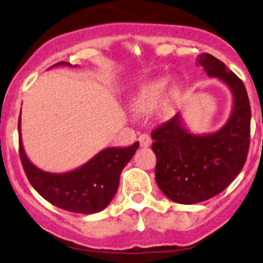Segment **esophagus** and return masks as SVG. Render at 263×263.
Returning a JSON list of instances; mask_svg holds the SVG:
<instances>
[{"label":"esophagus","instance_id":"obj_1","mask_svg":"<svg viewBox=\"0 0 263 263\" xmlns=\"http://www.w3.org/2000/svg\"><path fill=\"white\" fill-rule=\"evenodd\" d=\"M139 144H141L142 148H148L152 144V138L148 135L139 136Z\"/></svg>","mask_w":263,"mask_h":263}]
</instances>
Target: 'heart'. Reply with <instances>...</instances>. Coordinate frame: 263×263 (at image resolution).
Returning a JSON list of instances; mask_svg holds the SVG:
<instances>
[{
	"label": "heart",
	"instance_id": "obj_1",
	"mask_svg": "<svg viewBox=\"0 0 263 263\" xmlns=\"http://www.w3.org/2000/svg\"><path fill=\"white\" fill-rule=\"evenodd\" d=\"M170 84L171 76H160L143 83L132 97V109L138 113H149L156 109L163 101L161 106V114L164 117H171L176 110L179 85L173 84L172 87H170Z\"/></svg>",
	"mask_w": 263,
	"mask_h": 263
}]
</instances>
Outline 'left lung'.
I'll return each instance as SVG.
<instances>
[{
    "label": "left lung",
    "instance_id": "left-lung-1",
    "mask_svg": "<svg viewBox=\"0 0 263 263\" xmlns=\"http://www.w3.org/2000/svg\"><path fill=\"white\" fill-rule=\"evenodd\" d=\"M197 65L229 87L233 103L229 120L212 134H192L180 111L153 131L156 183L180 204L207 201L225 190L240 173L250 143L251 109L243 82L207 52L198 55Z\"/></svg>",
    "mask_w": 263,
    "mask_h": 263
}]
</instances>
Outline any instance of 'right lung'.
<instances>
[{"instance_id": "obj_1", "label": "right lung", "mask_w": 263, "mask_h": 263, "mask_svg": "<svg viewBox=\"0 0 263 263\" xmlns=\"http://www.w3.org/2000/svg\"><path fill=\"white\" fill-rule=\"evenodd\" d=\"M56 66H68L59 62ZM20 159L26 177L34 190L44 199L64 211L79 214H95L103 211L117 194L120 174L135 155L139 143L127 148H106L76 170L65 173H50L34 166L24 150L22 115L19 117Z\"/></svg>"}]
</instances>
